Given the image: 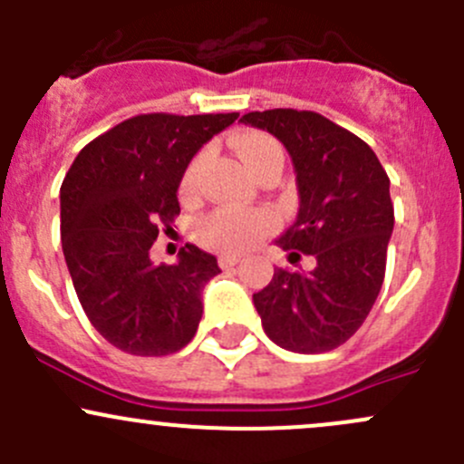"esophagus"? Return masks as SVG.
Returning a JSON list of instances; mask_svg holds the SVG:
<instances>
[{
  "instance_id": "obj_1",
  "label": "esophagus",
  "mask_w": 464,
  "mask_h": 464,
  "mask_svg": "<svg viewBox=\"0 0 464 464\" xmlns=\"http://www.w3.org/2000/svg\"><path fill=\"white\" fill-rule=\"evenodd\" d=\"M237 262H240L237 256H228V254L219 256V266H222V269H231V266H236Z\"/></svg>"
}]
</instances>
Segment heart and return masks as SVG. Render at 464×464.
Here are the masks:
<instances>
[{"instance_id":"obj_1","label":"heart","mask_w":464,"mask_h":464,"mask_svg":"<svg viewBox=\"0 0 464 464\" xmlns=\"http://www.w3.org/2000/svg\"><path fill=\"white\" fill-rule=\"evenodd\" d=\"M237 154L246 163L256 177H260L274 163H283L285 154L280 143L271 134L260 130H245L233 139ZM204 154H198L184 170L179 181V195L184 199H193L199 188ZM276 228V218L266 210H242V208H219L204 218L198 227V237L204 246L219 251V254H242L256 246L265 236Z\"/></svg>"}]
</instances>
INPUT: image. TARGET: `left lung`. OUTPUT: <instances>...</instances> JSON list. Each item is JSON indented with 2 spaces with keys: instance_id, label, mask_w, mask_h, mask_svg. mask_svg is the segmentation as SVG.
Here are the masks:
<instances>
[{
  "instance_id": "obj_1",
  "label": "left lung",
  "mask_w": 464,
  "mask_h": 464,
  "mask_svg": "<svg viewBox=\"0 0 464 464\" xmlns=\"http://www.w3.org/2000/svg\"><path fill=\"white\" fill-rule=\"evenodd\" d=\"M242 123L283 141L296 168L298 218L278 245L314 256L307 274L276 269L254 305L276 345L319 354L343 345L375 305L395 210L391 179L366 141L307 110L249 111Z\"/></svg>"
}]
</instances>
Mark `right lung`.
I'll use <instances>...</instances> for the list:
<instances>
[{
	"label": "right lung",
	"mask_w": 464,
	"mask_h": 464,
	"mask_svg": "<svg viewBox=\"0 0 464 464\" xmlns=\"http://www.w3.org/2000/svg\"><path fill=\"white\" fill-rule=\"evenodd\" d=\"M237 116L139 114L73 159L60 186L64 260L89 323L114 348L163 357L198 332L218 260L186 245L177 265H154L150 251L179 215L177 188L190 159Z\"/></svg>",
	"instance_id": "1"
}]
</instances>
